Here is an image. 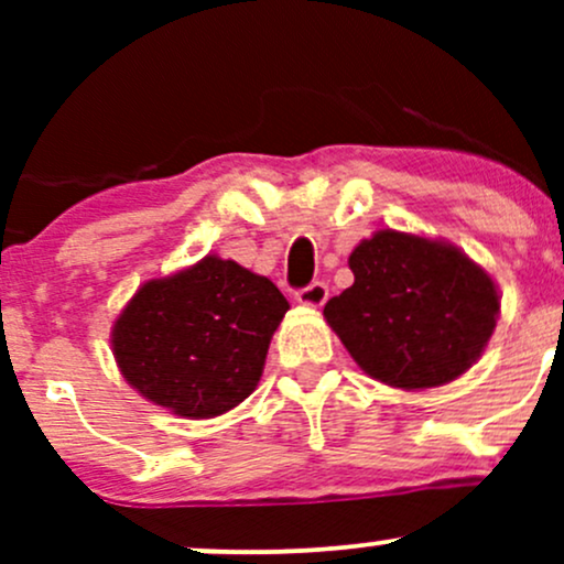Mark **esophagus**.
<instances>
[{
	"instance_id": "obj_1",
	"label": "esophagus",
	"mask_w": 564,
	"mask_h": 564,
	"mask_svg": "<svg viewBox=\"0 0 564 564\" xmlns=\"http://www.w3.org/2000/svg\"><path fill=\"white\" fill-rule=\"evenodd\" d=\"M296 302L307 304V307H321L323 302L328 300V286L323 281H313L310 286L296 289Z\"/></svg>"
}]
</instances>
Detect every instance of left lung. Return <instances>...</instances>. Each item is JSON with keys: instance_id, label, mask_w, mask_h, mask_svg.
<instances>
[{"instance_id": "left-lung-1", "label": "left lung", "mask_w": 564, "mask_h": 564, "mask_svg": "<svg viewBox=\"0 0 564 564\" xmlns=\"http://www.w3.org/2000/svg\"><path fill=\"white\" fill-rule=\"evenodd\" d=\"M355 283L323 307L368 377L426 390L462 377L498 318V291L451 243L379 230L349 254Z\"/></svg>"}]
</instances>
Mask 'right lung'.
Listing matches in <instances>:
<instances>
[{"label":"right lung","mask_w":564,"mask_h":564,"mask_svg":"<svg viewBox=\"0 0 564 564\" xmlns=\"http://www.w3.org/2000/svg\"><path fill=\"white\" fill-rule=\"evenodd\" d=\"M286 310L273 281L209 254L132 296L113 326L116 364L177 416H219L257 390Z\"/></svg>","instance_id":"right-lung-1"}]
</instances>
